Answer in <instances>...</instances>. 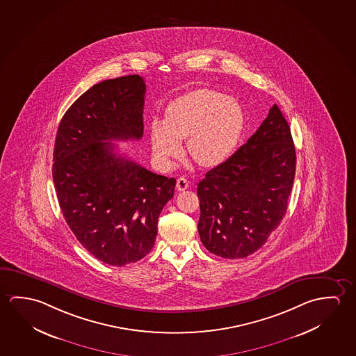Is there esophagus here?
<instances>
[{"label":"esophagus","mask_w":356,"mask_h":356,"mask_svg":"<svg viewBox=\"0 0 356 356\" xmlns=\"http://www.w3.org/2000/svg\"><path fill=\"white\" fill-rule=\"evenodd\" d=\"M188 187H190V181L185 179V177H180V179H177V181H176V188L179 191H185Z\"/></svg>","instance_id":"esophagus-1"}]
</instances>
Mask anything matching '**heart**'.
<instances>
[{
    "instance_id": "b5f03b06",
    "label": "heart",
    "mask_w": 356,
    "mask_h": 356,
    "mask_svg": "<svg viewBox=\"0 0 356 356\" xmlns=\"http://www.w3.org/2000/svg\"><path fill=\"white\" fill-rule=\"evenodd\" d=\"M245 113L237 100L212 89L200 88L172 100L165 122H150L152 156L169 170L186 140L188 155L201 166L223 163L234 152L245 129Z\"/></svg>"
}]
</instances>
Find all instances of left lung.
Masks as SVG:
<instances>
[{
	"instance_id": "obj_1",
	"label": "left lung",
	"mask_w": 356,
	"mask_h": 356,
	"mask_svg": "<svg viewBox=\"0 0 356 356\" xmlns=\"http://www.w3.org/2000/svg\"><path fill=\"white\" fill-rule=\"evenodd\" d=\"M296 160L291 128L274 104L245 145L198 182V234L207 251L245 258L267 242L286 215Z\"/></svg>"
}]
</instances>
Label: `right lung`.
I'll return each mask as SVG.
<instances>
[{
	"label": "right lung",
	"instance_id": "add662e5",
	"mask_svg": "<svg viewBox=\"0 0 356 356\" xmlns=\"http://www.w3.org/2000/svg\"><path fill=\"white\" fill-rule=\"evenodd\" d=\"M145 89L138 74L95 84L65 111L54 143L53 182L67 225L90 254L118 267L152 251L176 185L111 143L141 139Z\"/></svg>",
	"mask_w": 356,
	"mask_h": 356
}]
</instances>
